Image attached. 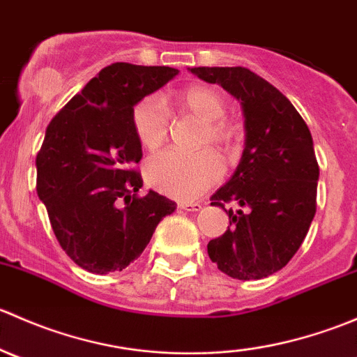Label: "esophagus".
Returning <instances> with one entry per match:
<instances>
[{
	"label": "esophagus",
	"instance_id": "esophagus-1",
	"mask_svg": "<svg viewBox=\"0 0 357 357\" xmlns=\"http://www.w3.org/2000/svg\"><path fill=\"white\" fill-rule=\"evenodd\" d=\"M178 207H179V208H183V211L197 212V211H200L202 205L199 204V202H179Z\"/></svg>",
	"mask_w": 357,
	"mask_h": 357
}]
</instances>
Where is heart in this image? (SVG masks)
I'll list each match as a JSON object with an SVG mask.
<instances>
[{
	"mask_svg": "<svg viewBox=\"0 0 357 357\" xmlns=\"http://www.w3.org/2000/svg\"><path fill=\"white\" fill-rule=\"evenodd\" d=\"M174 105L195 115L204 122L200 145L228 150L235 142V128L225 121L228 103L218 89L211 86H192L174 98ZM135 135L145 149L155 150L167 139L169 115L157 96L139 100L131 112ZM222 162L211 150L199 153H181L165 150L146 162V181L174 199L190 200L222 178Z\"/></svg>",
	"mask_w": 357,
	"mask_h": 357,
	"instance_id": "b5f03b06",
	"label": "heart"
}]
</instances>
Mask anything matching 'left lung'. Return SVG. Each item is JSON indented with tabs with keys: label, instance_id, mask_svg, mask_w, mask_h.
Instances as JSON below:
<instances>
[{
	"label": "left lung",
	"instance_id": "left-lung-1",
	"mask_svg": "<svg viewBox=\"0 0 357 357\" xmlns=\"http://www.w3.org/2000/svg\"><path fill=\"white\" fill-rule=\"evenodd\" d=\"M190 70L235 96L245 117L240 164L211 205L224 208L235 199L246 211H226L228 229L207 243V254L231 278H266L289 264L316 214L319 167L311 131L290 100L248 68Z\"/></svg>",
	"mask_w": 357,
	"mask_h": 357
}]
</instances>
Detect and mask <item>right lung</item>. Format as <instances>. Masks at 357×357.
Instances as JSON below:
<instances>
[{
  "instance_id": "add662e5",
  "label": "right lung",
  "mask_w": 357,
  "mask_h": 357,
  "mask_svg": "<svg viewBox=\"0 0 357 357\" xmlns=\"http://www.w3.org/2000/svg\"><path fill=\"white\" fill-rule=\"evenodd\" d=\"M178 68L117 62L102 68L46 128L36 157L38 197L60 247L95 275L122 271L142 255L176 204L150 190L138 197L142 160L131 112Z\"/></svg>"
}]
</instances>
